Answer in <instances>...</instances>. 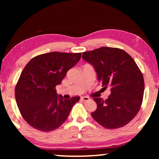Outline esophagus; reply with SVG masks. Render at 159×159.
Wrapping results in <instances>:
<instances>
[{"mask_svg":"<svg viewBox=\"0 0 159 159\" xmlns=\"http://www.w3.org/2000/svg\"><path fill=\"white\" fill-rule=\"evenodd\" d=\"M80 99H81L83 102H87V101L89 100L90 98H88V97H81V98H80Z\"/></svg>","mask_w":159,"mask_h":159,"instance_id":"1","label":"esophagus"}]
</instances>
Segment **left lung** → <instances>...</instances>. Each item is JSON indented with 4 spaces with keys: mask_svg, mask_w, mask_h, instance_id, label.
Segmentation results:
<instances>
[{
    "mask_svg": "<svg viewBox=\"0 0 159 159\" xmlns=\"http://www.w3.org/2000/svg\"><path fill=\"white\" fill-rule=\"evenodd\" d=\"M94 66L103 88H111L108 99L94 98L97 109L91 116L108 129L130 123L140 109L144 90L143 75L131 56L120 48L102 47L83 52Z\"/></svg>",
    "mask_w": 159,
    "mask_h": 159,
    "instance_id": "left-lung-1",
    "label": "left lung"
}]
</instances>
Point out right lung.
<instances>
[{
    "mask_svg": "<svg viewBox=\"0 0 159 159\" xmlns=\"http://www.w3.org/2000/svg\"><path fill=\"white\" fill-rule=\"evenodd\" d=\"M80 57L81 52L45 53L32 58L24 68L15 95L21 116L31 127L43 132L52 131L68 118L80 97L64 99L57 96L55 87L61 84Z\"/></svg>",
    "mask_w": 159,
    "mask_h": 159,
    "instance_id": "1",
    "label": "right lung"
}]
</instances>
